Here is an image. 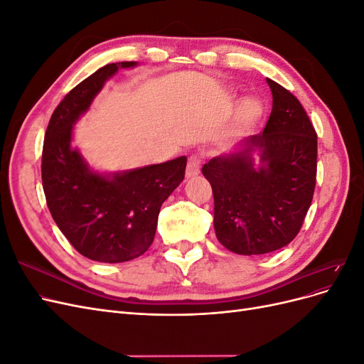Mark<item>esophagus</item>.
Wrapping results in <instances>:
<instances>
[{
    "instance_id": "34e87169",
    "label": "esophagus",
    "mask_w": 364,
    "mask_h": 364,
    "mask_svg": "<svg viewBox=\"0 0 364 364\" xmlns=\"http://www.w3.org/2000/svg\"><path fill=\"white\" fill-rule=\"evenodd\" d=\"M200 164H202V159L197 156V155H193L190 159H188V165H186V178H194V176H197L200 173Z\"/></svg>"
}]
</instances>
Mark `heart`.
<instances>
[{
	"label": "heart",
	"instance_id": "b5f03b06",
	"mask_svg": "<svg viewBox=\"0 0 364 364\" xmlns=\"http://www.w3.org/2000/svg\"><path fill=\"white\" fill-rule=\"evenodd\" d=\"M261 114V105L257 100H247L240 109V118L243 123H250Z\"/></svg>",
	"mask_w": 364,
	"mask_h": 364
}]
</instances>
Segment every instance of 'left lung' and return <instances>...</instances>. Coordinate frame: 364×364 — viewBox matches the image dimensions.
<instances>
[{
    "mask_svg": "<svg viewBox=\"0 0 364 364\" xmlns=\"http://www.w3.org/2000/svg\"><path fill=\"white\" fill-rule=\"evenodd\" d=\"M267 83L273 106L264 130L202 168L213 186L215 235L240 255H262L287 246L299 234L316 186L313 123L289 90L270 79ZM255 149L262 156L258 169L251 158Z\"/></svg>",
    "mask_w": 364,
    "mask_h": 364,
    "instance_id": "1",
    "label": "left lung"
}]
</instances>
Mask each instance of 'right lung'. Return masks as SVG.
<instances>
[{"label": "right lung", "mask_w": 364, "mask_h": 364, "mask_svg": "<svg viewBox=\"0 0 364 364\" xmlns=\"http://www.w3.org/2000/svg\"><path fill=\"white\" fill-rule=\"evenodd\" d=\"M109 63L63 97L43 138L42 186L53 220L73 247L98 262H124L144 253L156 234L161 205L185 178L186 158L103 176L71 147L73 126L118 68Z\"/></svg>", "instance_id": "add662e5"}]
</instances>
